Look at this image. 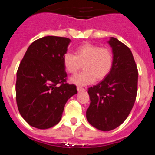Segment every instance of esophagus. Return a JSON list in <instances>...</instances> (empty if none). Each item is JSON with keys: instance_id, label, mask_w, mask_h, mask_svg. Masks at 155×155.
Listing matches in <instances>:
<instances>
[{"instance_id": "obj_1", "label": "esophagus", "mask_w": 155, "mask_h": 155, "mask_svg": "<svg viewBox=\"0 0 155 155\" xmlns=\"http://www.w3.org/2000/svg\"><path fill=\"white\" fill-rule=\"evenodd\" d=\"M77 89H78V91H84V90H85L84 88H83V87H80V86H78V87H77Z\"/></svg>"}]
</instances>
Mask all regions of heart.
<instances>
[{
  "label": "heart",
  "instance_id": "1",
  "mask_svg": "<svg viewBox=\"0 0 155 155\" xmlns=\"http://www.w3.org/2000/svg\"><path fill=\"white\" fill-rule=\"evenodd\" d=\"M113 63L114 54L111 49L89 42L77 47L74 56L66 53L63 57L64 68L71 74H76L83 65L84 71L71 78V81L78 85L105 79L112 71Z\"/></svg>",
  "mask_w": 155,
  "mask_h": 155
}]
</instances>
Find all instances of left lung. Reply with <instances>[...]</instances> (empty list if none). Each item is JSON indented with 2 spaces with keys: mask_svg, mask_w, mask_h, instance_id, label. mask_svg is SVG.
<instances>
[{
  "mask_svg": "<svg viewBox=\"0 0 155 155\" xmlns=\"http://www.w3.org/2000/svg\"><path fill=\"white\" fill-rule=\"evenodd\" d=\"M114 63L103 81L88 88L90 105L86 112L89 124L102 131H110L128 117L137 92L138 71L131 50L116 38L109 41Z\"/></svg>",
  "mask_w": 155,
  "mask_h": 155,
  "instance_id": "1",
  "label": "left lung"
}]
</instances>
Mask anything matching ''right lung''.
<instances>
[{
  "label": "right lung",
  "mask_w": 155,
  "mask_h": 155,
  "mask_svg": "<svg viewBox=\"0 0 155 155\" xmlns=\"http://www.w3.org/2000/svg\"><path fill=\"white\" fill-rule=\"evenodd\" d=\"M71 39L45 36L29 46L17 71L18 109L31 127L45 130L61 121L66 102L77 94L74 84L67 83L63 57Z\"/></svg>",
  "instance_id": "1"
}]
</instances>
